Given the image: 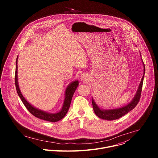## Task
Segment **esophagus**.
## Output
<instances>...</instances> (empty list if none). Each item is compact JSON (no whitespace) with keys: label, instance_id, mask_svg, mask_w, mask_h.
Wrapping results in <instances>:
<instances>
[{"label":"esophagus","instance_id":"34e87169","mask_svg":"<svg viewBox=\"0 0 158 158\" xmlns=\"http://www.w3.org/2000/svg\"><path fill=\"white\" fill-rule=\"evenodd\" d=\"M81 79H82L83 81H87V74H82V76H81Z\"/></svg>","mask_w":158,"mask_h":158}]
</instances>
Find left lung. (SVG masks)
I'll list each match as a JSON object with an SVG mask.
<instances>
[{"instance_id": "left-lung-1", "label": "left lung", "mask_w": 158, "mask_h": 158, "mask_svg": "<svg viewBox=\"0 0 158 158\" xmlns=\"http://www.w3.org/2000/svg\"><path fill=\"white\" fill-rule=\"evenodd\" d=\"M143 64H144V62H143ZM144 74H145V66L144 64ZM143 79H144V75H143V77L140 82L137 93H136V96H135L134 98L131 101V102H130L128 105H127L123 107H121L119 109L104 110H102L100 108H99L98 106L95 103V102L94 101V100L92 99L93 109H94V111L95 112V114H96V116H98L99 118L106 119V120H109V121L114 120V119H118L121 118L122 116L126 114L127 112L131 111L132 109H133L136 106V105L138 104V103L139 101V99L141 98V91H142Z\"/></svg>"}]
</instances>
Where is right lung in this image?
Returning <instances> with one entry per match:
<instances>
[{"mask_svg": "<svg viewBox=\"0 0 158 158\" xmlns=\"http://www.w3.org/2000/svg\"><path fill=\"white\" fill-rule=\"evenodd\" d=\"M17 59H18V57H17V60H16V67H15V87H16L17 94L20 97V98L21 99L22 102H23V104L27 108V109L35 117L45 121L54 123L62 119L65 116L67 111L69 110V108L70 107V104L71 102L72 98L73 96V94L76 91L77 87L78 86L79 82L77 81H74L67 87L66 91H65V96L63 107L60 112L56 114L47 113L46 112L39 110L34 107L33 106H32L26 100V99L23 97V96L22 95L20 91V89L19 87L18 82H17Z\"/></svg>", "mask_w": 158, "mask_h": 158, "instance_id": "1", "label": "right lung"}]
</instances>
